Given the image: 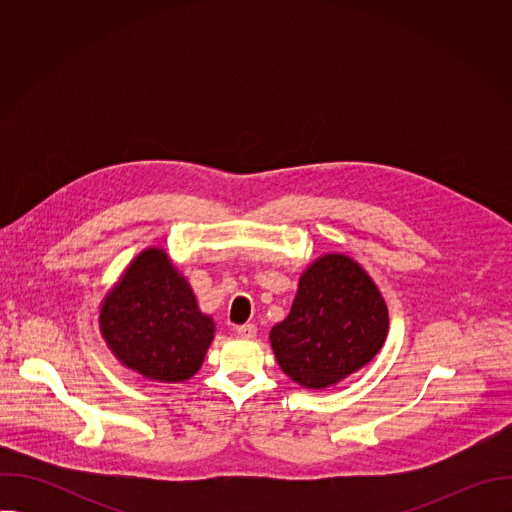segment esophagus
<instances>
[{
    "label": "esophagus",
    "mask_w": 512,
    "mask_h": 512,
    "mask_svg": "<svg viewBox=\"0 0 512 512\" xmlns=\"http://www.w3.org/2000/svg\"><path fill=\"white\" fill-rule=\"evenodd\" d=\"M237 334L245 340H251V338H255L257 328H255V324H243V326H237Z\"/></svg>",
    "instance_id": "obj_1"
}]
</instances>
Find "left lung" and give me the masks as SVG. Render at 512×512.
Instances as JSON below:
<instances>
[{"instance_id": "1", "label": "left lung", "mask_w": 512, "mask_h": 512, "mask_svg": "<svg viewBox=\"0 0 512 512\" xmlns=\"http://www.w3.org/2000/svg\"><path fill=\"white\" fill-rule=\"evenodd\" d=\"M387 332L389 310L375 281L354 259L328 253L302 273L296 300L269 340L291 381L326 389L369 364Z\"/></svg>"}]
</instances>
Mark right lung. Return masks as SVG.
Wrapping results in <instances>:
<instances>
[{
	"mask_svg": "<svg viewBox=\"0 0 512 512\" xmlns=\"http://www.w3.org/2000/svg\"><path fill=\"white\" fill-rule=\"evenodd\" d=\"M101 334L127 369L158 383L198 373L214 338L186 277L158 247L141 251L109 289L99 312Z\"/></svg>",
	"mask_w": 512,
	"mask_h": 512,
	"instance_id": "right-lung-1",
	"label": "right lung"
}]
</instances>
